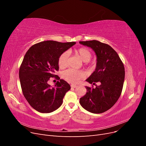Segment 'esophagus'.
I'll return each mask as SVG.
<instances>
[{
	"label": "esophagus",
	"mask_w": 146,
	"mask_h": 146,
	"mask_svg": "<svg viewBox=\"0 0 146 146\" xmlns=\"http://www.w3.org/2000/svg\"><path fill=\"white\" fill-rule=\"evenodd\" d=\"M70 86H71L72 88H77L78 86L77 85H73V84H72V85H70Z\"/></svg>",
	"instance_id": "obj_1"
}]
</instances>
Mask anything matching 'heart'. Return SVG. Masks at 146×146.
<instances>
[{"instance_id":"1","label":"heart","mask_w":146,"mask_h":146,"mask_svg":"<svg viewBox=\"0 0 146 146\" xmlns=\"http://www.w3.org/2000/svg\"><path fill=\"white\" fill-rule=\"evenodd\" d=\"M75 54L80 57L83 62L86 63L91 58V52L85 47H80L75 50ZM68 54L67 52H64L61 54L58 58V66L60 68H64L68 64ZM63 78L70 83H77L84 77V75L80 71H77L72 69L66 70L63 73Z\"/></svg>"}]
</instances>
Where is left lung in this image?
Wrapping results in <instances>:
<instances>
[{
	"label": "left lung",
	"mask_w": 146,
	"mask_h": 146,
	"mask_svg": "<svg viewBox=\"0 0 146 146\" xmlns=\"http://www.w3.org/2000/svg\"><path fill=\"white\" fill-rule=\"evenodd\" d=\"M91 48L97 56L95 71L86 81L96 88L86 86V94L80 99L82 107L89 112L99 114L111 108L121 94L125 78L124 66L117 52L107 44L97 40L80 41Z\"/></svg>",
	"instance_id": "8db88e82"
}]
</instances>
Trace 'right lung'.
<instances>
[{"label":"right lung","mask_w":146,"mask_h":146,"mask_svg":"<svg viewBox=\"0 0 146 146\" xmlns=\"http://www.w3.org/2000/svg\"><path fill=\"white\" fill-rule=\"evenodd\" d=\"M76 44L45 41L35 44L26 52L19 69L20 83L25 98L36 111L51 113L62 104L70 89L69 84L60 79L52 87L48 81L59 69V56Z\"/></svg>","instance_id":"obj_1"}]
</instances>
